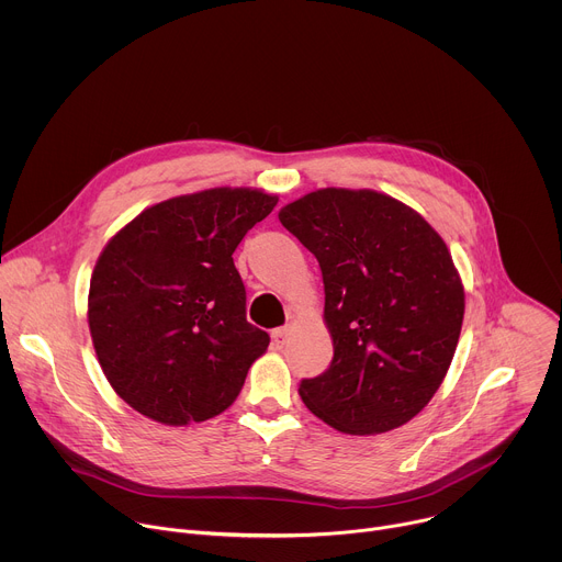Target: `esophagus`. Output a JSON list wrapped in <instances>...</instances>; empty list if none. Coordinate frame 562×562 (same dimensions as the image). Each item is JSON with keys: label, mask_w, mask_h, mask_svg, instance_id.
<instances>
[{"label": "esophagus", "mask_w": 562, "mask_h": 562, "mask_svg": "<svg viewBox=\"0 0 562 562\" xmlns=\"http://www.w3.org/2000/svg\"><path fill=\"white\" fill-rule=\"evenodd\" d=\"M289 336H291V327H280V329H273L271 340L280 349V347H284L289 342Z\"/></svg>", "instance_id": "obj_1"}]
</instances>
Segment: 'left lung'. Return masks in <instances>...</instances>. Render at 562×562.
<instances>
[{
	"label": "left lung",
	"instance_id": "8db88e82",
	"mask_svg": "<svg viewBox=\"0 0 562 562\" xmlns=\"http://www.w3.org/2000/svg\"><path fill=\"white\" fill-rule=\"evenodd\" d=\"M317 258L331 367L302 380L311 414L351 436L407 425L453 360L464 286L438 231L371 189H317L278 213Z\"/></svg>",
	"mask_w": 562,
	"mask_h": 562
}]
</instances>
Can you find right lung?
I'll list each match as a JSON object with an SVG mask.
<instances>
[{"label":"right lung","instance_id":"obj_1","mask_svg":"<svg viewBox=\"0 0 562 562\" xmlns=\"http://www.w3.org/2000/svg\"><path fill=\"white\" fill-rule=\"evenodd\" d=\"M278 195L215 187L157 202L102 249L89 289V329L113 391L169 427L220 416L267 351L247 323L233 251Z\"/></svg>","mask_w":562,"mask_h":562}]
</instances>
